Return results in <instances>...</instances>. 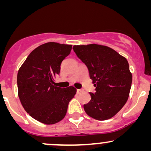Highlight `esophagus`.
Returning <instances> with one entry per match:
<instances>
[{
	"label": "esophagus",
	"mask_w": 151,
	"mask_h": 151,
	"mask_svg": "<svg viewBox=\"0 0 151 151\" xmlns=\"http://www.w3.org/2000/svg\"><path fill=\"white\" fill-rule=\"evenodd\" d=\"M81 92H82V89H77V93H80Z\"/></svg>",
	"instance_id": "1"
}]
</instances>
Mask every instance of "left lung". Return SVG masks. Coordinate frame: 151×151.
<instances>
[{
  "instance_id": "8db88e82",
  "label": "left lung",
  "mask_w": 151,
  "mask_h": 151,
  "mask_svg": "<svg viewBox=\"0 0 151 151\" xmlns=\"http://www.w3.org/2000/svg\"><path fill=\"white\" fill-rule=\"evenodd\" d=\"M74 52L86 66L96 87L84 109L87 115L99 121L115 116L127 101L132 74L127 60L109 47L91 44L74 45Z\"/></svg>"
}]
</instances>
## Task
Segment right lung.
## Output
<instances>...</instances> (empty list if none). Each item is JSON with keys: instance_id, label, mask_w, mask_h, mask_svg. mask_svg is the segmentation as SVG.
<instances>
[{"instance_id": "1", "label": "right lung", "mask_w": 151, "mask_h": 151, "mask_svg": "<svg viewBox=\"0 0 151 151\" xmlns=\"http://www.w3.org/2000/svg\"><path fill=\"white\" fill-rule=\"evenodd\" d=\"M72 47L52 42L37 47L18 72V96L22 106L30 116L47 125L64 119L69 102L77 92L73 86L62 89L53 81Z\"/></svg>"}]
</instances>
